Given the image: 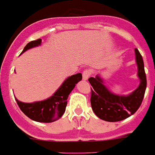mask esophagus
Returning a JSON list of instances; mask_svg holds the SVG:
<instances>
[{
	"label": "esophagus",
	"mask_w": 155,
	"mask_h": 155,
	"mask_svg": "<svg viewBox=\"0 0 155 155\" xmlns=\"http://www.w3.org/2000/svg\"><path fill=\"white\" fill-rule=\"evenodd\" d=\"M90 75H91V71L89 70H85L82 73V78H83V80H87L90 78Z\"/></svg>",
	"instance_id": "1"
}]
</instances>
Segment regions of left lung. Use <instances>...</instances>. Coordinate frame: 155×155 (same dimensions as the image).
Instances as JSON below:
<instances>
[{
	"mask_svg": "<svg viewBox=\"0 0 155 155\" xmlns=\"http://www.w3.org/2000/svg\"><path fill=\"white\" fill-rule=\"evenodd\" d=\"M134 52L140 84L130 94L123 96L113 94L104 85L103 80L99 75L89 78L93 87L90 98L92 110L104 121L118 122L126 119L138 110L142 104L147 88V77L142 55L138 49H134Z\"/></svg>",
	"mask_w": 155,
	"mask_h": 155,
	"instance_id": "left-lung-1",
	"label": "left lung"
}]
</instances>
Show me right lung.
Returning <instances> with one entry per match:
<instances>
[{"mask_svg":"<svg viewBox=\"0 0 155 155\" xmlns=\"http://www.w3.org/2000/svg\"><path fill=\"white\" fill-rule=\"evenodd\" d=\"M41 39L32 41L25 45L21 52L23 54L28 49L40 45ZM82 78L81 74L72 75L65 79L53 96L49 98L33 103H25L16 99L21 110L30 119L38 122H53L59 119L65 111L67 99L76 84Z\"/></svg>","mask_w":155,"mask_h":155,"instance_id":"1","label":"right lung"}]
</instances>
